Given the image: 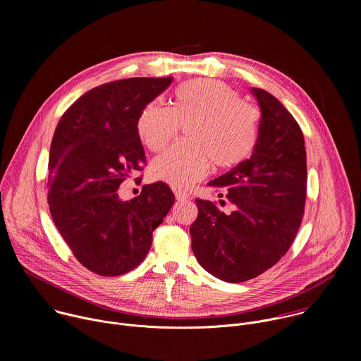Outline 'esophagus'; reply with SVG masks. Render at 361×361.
Here are the masks:
<instances>
[{"mask_svg":"<svg viewBox=\"0 0 361 361\" xmlns=\"http://www.w3.org/2000/svg\"><path fill=\"white\" fill-rule=\"evenodd\" d=\"M174 194H176V198H177L178 201H184V200L188 198V192L181 191V190H174Z\"/></svg>","mask_w":361,"mask_h":361,"instance_id":"obj_1","label":"esophagus"}]
</instances>
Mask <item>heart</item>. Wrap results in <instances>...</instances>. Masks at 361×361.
I'll use <instances>...</instances> for the list:
<instances>
[{
    "mask_svg": "<svg viewBox=\"0 0 361 361\" xmlns=\"http://www.w3.org/2000/svg\"><path fill=\"white\" fill-rule=\"evenodd\" d=\"M185 128L187 141L177 142L151 163V176L185 188L214 169H233L245 161L260 134V113L228 84L195 78L174 91L171 107L149 102L137 120L140 140L152 151L167 145Z\"/></svg>",
    "mask_w": 361,
    "mask_h": 361,
    "instance_id": "1",
    "label": "heart"
}]
</instances>
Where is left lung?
Segmentation results:
<instances>
[{"label": "left lung", "instance_id": "1", "mask_svg": "<svg viewBox=\"0 0 361 361\" xmlns=\"http://www.w3.org/2000/svg\"><path fill=\"white\" fill-rule=\"evenodd\" d=\"M262 109L259 141L251 157L209 183L233 204L223 213L197 198L191 248L204 270L227 283H243L271 269L300 228L307 191L304 137L281 102L251 88ZM223 197V194H220Z\"/></svg>", "mask_w": 361, "mask_h": 361}]
</instances>
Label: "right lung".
Wrapping results in <instances>:
<instances>
[{
    "instance_id": "1",
    "label": "right lung",
    "mask_w": 361,
    "mask_h": 361,
    "mask_svg": "<svg viewBox=\"0 0 361 361\" xmlns=\"http://www.w3.org/2000/svg\"><path fill=\"white\" fill-rule=\"evenodd\" d=\"M171 81L135 77L95 87L63 114L51 141V217L75 259L98 276L135 269L176 201L161 181L142 185L130 201L117 191L145 164L138 116Z\"/></svg>"
}]
</instances>
